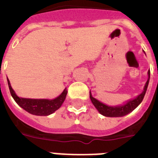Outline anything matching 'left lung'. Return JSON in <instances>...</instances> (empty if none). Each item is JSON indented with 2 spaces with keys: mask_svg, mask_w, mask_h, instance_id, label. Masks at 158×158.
Wrapping results in <instances>:
<instances>
[{
  "mask_svg": "<svg viewBox=\"0 0 158 158\" xmlns=\"http://www.w3.org/2000/svg\"><path fill=\"white\" fill-rule=\"evenodd\" d=\"M148 79L147 83L145 84L144 89H143V91L142 94H139L136 98L128 102L127 103L125 104V105L120 106H109L102 103L99 101H98L96 98H93L91 95V93H89V96H90V99H91L92 102L94 105V106L98 109L99 112L101 113L102 115H105V116H108V117H119V116H124V115H127L130 112H131L132 110H135V108L141 103V102L143 101V99L144 98V95L146 94V91H147L148 85V82H149V70L148 72Z\"/></svg>",
  "mask_w": 158,
  "mask_h": 158,
  "instance_id": "left-lung-1",
  "label": "left lung"
}]
</instances>
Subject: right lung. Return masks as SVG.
Instances as JSON below:
<instances>
[{"label":"right lung","instance_id":"right-lung-1","mask_svg":"<svg viewBox=\"0 0 158 158\" xmlns=\"http://www.w3.org/2000/svg\"><path fill=\"white\" fill-rule=\"evenodd\" d=\"M7 81H8L9 89H10L11 96L13 97L14 100L16 102V103L23 109H24L26 111H28L33 115H48L50 114H52L54 111L58 110L61 106L67 94V90L65 89L59 97H57L56 98L52 99V100L22 98H19L15 94V93L14 92L9 79H7Z\"/></svg>","mask_w":158,"mask_h":158}]
</instances>
